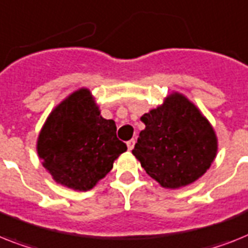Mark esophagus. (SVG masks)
<instances>
[{"label":"esophagus","mask_w":248,"mask_h":248,"mask_svg":"<svg viewBox=\"0 0 248 248\" xmlns=\"http://www.w3.org/2000/svg\"><path fill=\"white\" fill-rule=\"evenodd\" d=\"M134 146H135V140H134V139H132V140H130V141H127L128 150H132V149H134Z\"/></svg>","instance_id":"esophagus-1"}]
</instances>
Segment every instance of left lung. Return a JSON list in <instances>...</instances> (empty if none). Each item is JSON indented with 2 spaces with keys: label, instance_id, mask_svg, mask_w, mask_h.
<instances>
[{
  "label": "left lung",
  "instance_id": "1",
  "mask_svg": "<svg viewBox=\"0 0 248 248\" xmlns=\"http://www.w3.org/2000/svg\"><path fill=\"white\" fill-rule=\"evenodd\" d=\"M140 120L145 128L132 154L160 186H187L210 168L218 150L217 135L186 96L172 93Z\"/></svg>",
  "mask_w": 248,
  "mask_h": 248
}]
</instances>
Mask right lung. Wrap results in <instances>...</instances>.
Masks as SVG:
<instances>
[{
	"mask_svg": "<svg viewBox=\"0 0 248 248\" xmlns=\"http://www.w3.org/2000/svg\"><path fill=\"white\" fill-rule=\"evenodd\" d=\"M116 124L100 116L92 93L74 92L48 116L38 136L37 152L53 180L78 191L95 186L127 150Z\"/></svg>",
	"mask_w": 248,
	"mask_h": 248,
	"instance_id": "obj_1",
	"label": "right lung"
}]
</instances>
